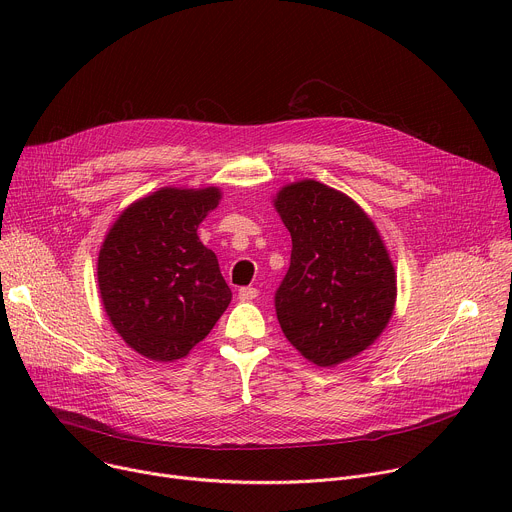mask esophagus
Masks as SVG:
<instances>
[{"instance_id":"obj_1","label":"esophagus","mask_w":512,"mask_h":512,"mask_svg":"<svg viewBox=\"0 0 512 512\" xmlns=\"http://www.w3.org/2000/svg\"><path fill=\"white\" fill-rule=\"evenodd\" d=\"M259 296L257 287H241L239 289V300H255Z\"/></svg>"}]
</instances>
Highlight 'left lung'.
Returning a JSON list of instances; mask_svg holds the SVG:
<instances>
[{
  "label": "left lung",
  "mask_w": 512,
  "mask_h": 512,
  "mask_svg": "<svg viewBox=\"0 0 512 512\" xmlns=\"http://www.w3.org/2000/svg\"><path fill=\"white\" fill-rule=\"evenodd\" d=\"M275 208L291 235L275 291L279 326L308 360L332 367L385 330L397 294L393 263L371 218L326 184L285 186Z\"/></svg>",
  "instance_id": "obj_1"
}]
</instances>
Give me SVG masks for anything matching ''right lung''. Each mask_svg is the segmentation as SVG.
I'll return each mask as SVG.
<instances>
[{
  "instance_id": "obj_1",
  "label": "right lung",
  "mask_w": 512,
  "mask_h": 512,
  "mask_svg": "<svg viewBox=\"0 0 512 512\" xmlns=\"http://www.w3.org/2000/svg\"><path fill=\"white\" fill-rule=\"evenodd\" d=\"M216 188H162L131 204L99 253V289L119 336L158 362L186 356L223 316L231 289L196 235Z\"/></svg>"
}]
</instances>
